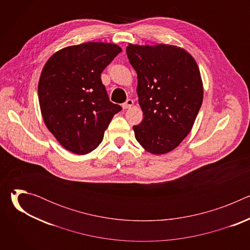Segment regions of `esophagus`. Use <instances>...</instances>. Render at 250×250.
Listing matches in <instances>:
<instances>
[{
  "instance_id": "1",
  "label": "esophagus",
  "mask_w": 250,
  "mask_h": 250,
  "mask_svg": "<svg viewBox=\"0 0 250 250\" xmlns=\"http://www.w3.org/2000/svg\"><path fill=\"white\" fill-rule=\"evenodd\" d=\"M132 104H133V101H132L131 99H128V100H126L125 103L123 104V108L125 109V110H126V109H130Z\"/></svg>"
}]
</instances>
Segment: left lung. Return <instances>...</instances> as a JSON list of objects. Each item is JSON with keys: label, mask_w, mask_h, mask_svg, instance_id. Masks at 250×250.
Here are the masks:
<instances>
[{"label": "left lung", "mask_w": 250, "mask_h": 250, "mask_svg": "<svg viewBox=\"0 0 250 250\" xmlns=\"http://www.w3.org/2000/svg\"><path fill=\"white\" fill-rule=\"evenodd\" d=\"M126 54L137 74V96L144 120L133 126L147 152L165 154L191 131L203 102L197 62L185 49L170 44L128 43Z\"/></svg>", "instance_id": "left-lung-1"}]
</instances>
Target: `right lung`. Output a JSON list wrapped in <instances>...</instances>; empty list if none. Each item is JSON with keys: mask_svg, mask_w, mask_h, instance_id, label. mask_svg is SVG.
<instances>
[{"mask_svg": "<svg viewBox=\"0 0 250 250\" xmlns=\"http://www.w3.org/2000/svg\"><path fill=\"white\" fill-rule=\"evenodd\" d=\"M122 52L115 43L85 42L64 47L45 63L39 100L45 125L76 154L96 149L122 106L110 102L101 73Z\"/></svg>", "mask_w": 250, "mask_h": 250, "instance_id": "add662e5", "label": "right lung"}]
</instances>
